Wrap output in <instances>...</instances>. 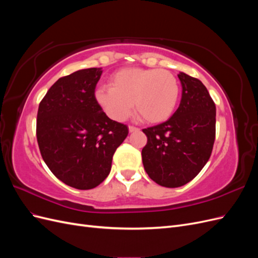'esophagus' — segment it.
Here are the masks:
<instances>
[{"instance_id":"1","label":"esophagus","mask_w":258,"mask_h":258,"mask_svg":"<svg viewBox=\"0 0 258 258\" xmlns=\"http://www.w3.org/2000/svg\"><path fill=\"white\" fill-rule=\"evenodd\" d=\"M140 129L137 128V127H134V126H129V132H136V131H139Z\"/></svg>"}]
</instances>
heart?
Segmentation results:
<instances>
[{
    "mask_svg": "<svg viewBox=\"0 0 258 258\" xmlns=\"http://www.w3.org/2000/svg\"><path fill=\"white\" fill-rule=\"evenodd\" d=\"M110 85L95 91L97 103L110 118L122 121L132 107L148 123H158L173 114L179 96L175 76L167 70L123 68L113 73Z\"/></svg>",
    "mask_w": 258,
    "mask_h": 258,
    "instance_id": "heart-1",
    "label": "heart"
}]
</instances>
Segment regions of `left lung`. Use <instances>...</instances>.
I'll use <instances>...</instances> for the list:
<instances>
[{"mask_svg":"<svg viewBox=\"0 0 258 258\" xmlns=\"http://www.w3.org/2000/svg\"><path fill=\"white\" fill-rule=\"evenodd\" d=\"M181 103L170 118L143 129V166L154 182L174 188L190 182L208 162L215 140L216 108L206 86L183 72Z\"/></svg>","mask_w":258,"mask_h":258,"instance_id":"left-lung-1","label":"left lung"}]
</instances>
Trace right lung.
<instances>
[{"mask_svg":"<svg viewBox=\"0 0 258 258\" xmlns=\"http://www.w3.org/2000/svg\"><path fill=\"white\" fill-rule=\"evenodd\" d=\"M101 68L61 77L41 101L36 138L49 170L64 184L91 189L102 183L113 155L128 136L126 124L108 118L96 101Z\"/></svg>","mask_w":258,"mask_h":258,"instance_id":"obj_1","label":"right lung"}]
</instances>
